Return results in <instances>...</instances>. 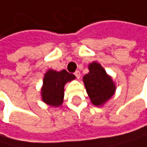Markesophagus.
Listing matches in <instances>:
<instances>
[{
  "label": "esophagus",
  "mask_w": 147,
  "mask_h": 147,
  "mask_svg": "<svg viewBox=\"0 0 147 147\" xmlns=\"http://www.w3.org/2000/svg\"><path fill=\"white\" fill-rule=\"evenodd\" d=\"M74 75L76 76L77 79H80V71H76V72L74 73Z\"/></svg>",
  "instance_id": "1"
}]
</instances>
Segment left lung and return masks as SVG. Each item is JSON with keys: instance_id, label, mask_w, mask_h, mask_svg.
<instances>
[{"instance_id": "left-lung-1", "label": "left lung", "mask_w": 147, "mask_h": 147, "mask_svg": "<svg viewBox=\"0 0 147 147\" xmlns=\"http://www.w3.org/2000/svg\"><path fill=\"white\" fill-rule=\"evenodd\" d=\"M88 74L82 78L91 102L97 107L103 106L116 93V84L102 65L92 62L88 65Z\"/></svg>"}]
</instances>
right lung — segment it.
Listing matches in <instances>:
<instances>
[{
  "label": "right lung",
  "instance_id": "obj_1",
  "mask_svg": "<svg viewBox=\"0 0 147 147\" xmlns=\"http://www.w3.org/2000/svg\"><path fill=\"white\" fill-rule=\"evenodd\" d=\"M75 79L73 74L65 69L56 71L49 69L44 75L41 88V99L51 107H59L64 100V87Z\"/></svg>",
  "mask_w": 147,
  "mask_h": 147
}]
</instances>
